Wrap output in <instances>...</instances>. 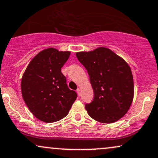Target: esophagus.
Listing matches in <instances>:
<instances>
[{"instance_id":"obj_1","label":"esophagus","mask_w":158,"mask_h":158,"mask_svg":"<svg viewBox=\"0 0 158 158\" xmlns=\"http://www.w3.org/2000/svg\"><path fill=\"white\" fill-rule=\"evenodd\" d=\"M77 91L78 95H79V96H80V95H81V89H80V88H78L77 89Z\"/></svg>"}]
</instances>
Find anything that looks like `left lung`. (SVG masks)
Instances as JSON below:
<instances>
[{
	"label": "left lung",
	"mask_w": 158,
	"mask_h": 158,
	"mask_svg": "<svg viewBox=\"0 0 158 158\" xmlns=\"http://www.w3.org/2000/svg\"><path fill=\"white\" fill-rule=\"evenodd\" d=\"M78 60L88 73L93 101L85 104L92 118L102 123L121 119L131 107L134 95L131 69L125 60L106 47L79 52Z\"/></svg>",
	"instance_id": "8db88e82"
}]
</instances>
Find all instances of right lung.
Returning a JSON list of instances; mask_svg holds the SVG:
<instances>
[{
    "label": "right lung",
    "mask_w": 158,
    "mask_h": 158,
    "mask_svg": "<svg viewBox=\"0 0 158 158\" xmlns=\"http://www.w3.org/2000/svg\"><path fill=\"white\" fill-rule=\"evenodd\" d=\"M69 51L47 48L38 53L26 68L21 81L23 100L37 119L51 123L69 114L77 94L68 87L61 68Z\"/></svg>",
    "instance_id": "1"
}]
</instances>
